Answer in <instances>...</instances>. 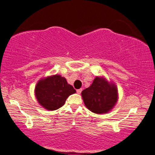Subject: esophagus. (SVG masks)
<instances>
[{
	"label": "esophagus",
	"instance_id": "obj_1",
	"mask_svg": "<svg viewBox=\"0 0 155 155\" xmlns=\"http://www.w3.org/2000/svg\"><path fill=\"white\" fill-rule=\"evenodd\" d=\"M81 92H82V89H79V90H77V93L78 94H81Z\"/></svg>",
	"mask_w": 155,
	"mask_h": 155
}]
</instances>
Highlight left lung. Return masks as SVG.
Instances as JSON below:
<instances>
[{
    "mask_svg": "<svg viewBox=\"0 0 155 155\" xmlns=\"http://www.w3.org/2000/svg\"><path fill=\"white\" fill-rule=\"evenodd\" d=\"M86 107L96 114H106L111 111L118 99L115 84L103 77H96L93 84L81 93Z\"/></svg>",
    "mask_w": 155,
    "mask_h": 155,
    "instance_id": "1",
    "label": "left lung"
}]
</instances>
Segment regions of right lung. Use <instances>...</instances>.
<instances>
[{
	"mask_svg": "<svg viewBox=\"0 0 155 155\" xmlns=\"http://www.w3.org/2000/svg\"><path fill=\"white\" fill-rule=\"evenodd\" d=\"M38 103L49 111H54L65 104L67 98L76 93L66 79L59 74L40 80L35 90Z\"/></svg>",
	"mask_w": 155,
	"mask_h": 155,
	"instance_id": "obj_1",
	"label": "right lung"
}]
</instances>
